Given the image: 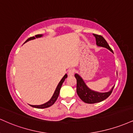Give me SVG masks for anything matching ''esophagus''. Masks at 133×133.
<instances>
[{
  "instance_id": "obj_1",
  "label": "esophagus",
  "mask_w": 133,
  "mask_h": 133,
  "mask_svg": "<svg viewBox=\"0 0 133 133\" xmlns=\"http://www.w3.org/2000/svg\"><path fill=\"white\" fill-rule=\"evenodd\" d=\"M74 73H75L74 70L72 69H69L68 71V76H69V77L73 76L74 75Z\"/></svg>"
}]
</instances>
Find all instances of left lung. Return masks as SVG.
Here are the masks:
<instances>
[{"mask_svg": "<svg viewBox=\"0 0 133 133\" xmlns=\"http://www.w3.org/2000/svg\"><path fill=\"white\" fill-rule=\"evenodd\" d=\"M96 39V44L99 47H103L109 49L111 52L113 50L108 45V43L104 39L103 36L96 34H93ZM77 80V94L80 98L87 103H95L103 101L111 95L115 85L111 88V90L107 92H99L90 89L86 85L82 77L78 74L74 75Z\"/></svg>", "mask_w": 133, "mask_h": 133, "instance_id": "obj_1", "label": "left lung"}]
</instances>
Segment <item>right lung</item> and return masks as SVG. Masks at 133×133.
Listing matches in <instances>:
<instances>
[{"instance_id": "obj_1", "label": "right lung", "mask_w": 133, "mask_h": 133, "mask_svg": "<svg viewBox=\"0 0 133 133\" xmlns=\"http://www.w3.org/2000/svg\"><path fill=\"white\" fill-rule=\"evenodd\" d=\"M43 36V35H36L35 36H33V37L28 38V39H27V40L25 41V42L24 43L28 42V41H29L30 40H33V39H36V38H41V37H42ZM67 77H68V75H67V74H65L64 76L62 78V79L60 81V82H59L58 85H57V87H56V89L55 91H54L53 95H52V97H51V98H50V100H49V101H48L47 102H46V103H44L43 104H41V105H30V106L32 107H34V108H39V109H41V108H48V107L52 106V105H53L54 103H55V102L56 101L57 98H58L59 94L61 88L62 83L64 82L65 79H66Z\"/></svg>"}]
</instances>
